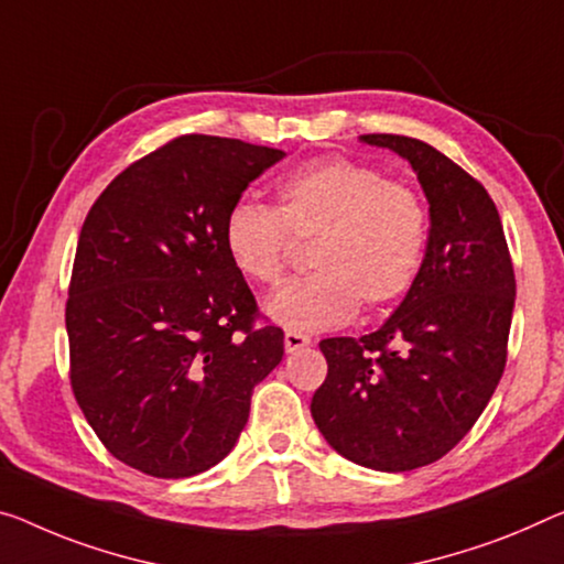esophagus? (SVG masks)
<instances>
[{
	"label": "esophagus",
	"instance_id": "obj_1",
	"mask_svg": "<svg viewBox=\"0 0 564 564\" xmlns=\"http://www.w3.org/2000/svg\"><path fill=\"white\" fill-rule=\"evenodd\" d=\"M310 343H312L310 337L302 335V333H292V330L284 333V350H288V352H297L302 348H307Z\"/></svg>",
	"mask_w": 564,
	"mask_h": 564
}]
</instances>
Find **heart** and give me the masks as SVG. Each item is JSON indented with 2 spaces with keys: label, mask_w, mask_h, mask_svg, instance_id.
Here are the masks:
<instances>
[{
  "label": "heart",
  "mask_w": 564,
  "mask_h": 564,
  "mask_svg": "<svg viewBox=\"0 0 564 564\" xmlns=\"http://www.w3.org/2000/svg\"><path fill=\"white\" fill-rule=\"evenodd\" d=\"M312 239V274L290 282L264 305L292 333L350 323L360 307L386 305L421 270L429 214L401 181L348 159H319L276 184V209L237 202L224 219V247L239 274L272 288L288 270L292 240Z\"/></svg>",
  "instance_id": "b5f03b06"
}]
</instances>
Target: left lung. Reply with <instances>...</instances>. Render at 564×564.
<instances>
[{"mask_svg":"<svg viewBox=\"0 0 564 564\" xmlns=\"http://www.w3.org/2000/svg\"><path fill=\"white\" fill-rule=\"evenodd\" d=\"M411 163L429 202V241L401 305L376 333L319 343L327 378L310 411L337 454L411 471L452 452L487 409L507 362L514 270L479 181L415 138L360 135Z\"/></svg>","mask_w":564,"mask_h":564,"instance_id":"left-lung-1","label":"left lung"}]
</instances>
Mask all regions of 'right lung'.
Segmentation results:
<instances>
[{
    "instance_id": "right-lung-1",
    "label": "right lung",
    "mask_w": 564,
    "mask_h": 564,
    "mask_svg": "<svg viewBox=\"0 0 564 564\" xmlns=\"http://www.w3.org/2000/svg\"><path fill=\"white\" fill-rule=\"evenodd\" d=\"M284 153L181 135L135 161L83 224L65 307L70 383L102 446L159 479L212 469L247 426L284 333L224 247V219Z\"/></svg>"
}]
</instances>
